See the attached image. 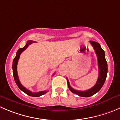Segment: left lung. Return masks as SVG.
Segmentation results:
<instances>
[{"label": "left lung", "mask_w": 120, "mask_h": 120, "mask_svg": "<svg viewBox=\"0 0 120 120\" xmlns=\"http://www.w3.org/2000/svg\"><path fill=\"white\" fill-rule=\"evenodd\" d=\"M90 42L91 43V45L93 46L94 49L95 50L98 58L99 75L95 85L93 87L86 90V91H77V90L73 89L70 86L69 81H68V78H67L68 86L69 90L72 93L75 94L80 97H89L92 96L101 90L105 81L107 72H108V67H107V62L106 61L105 58L104 51L101 48L100 44H98V42H94V41H90Z\"/></svg>", "instance_id": "1"}]
</instances>
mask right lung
Masks as SVG:
<instances>
[{"label":"right lung","instance_id":"add662e5","mask_svg":"<svg viewBox=\"0 0 120 120\" xmlns=\"http://www.w3.org/2000/svg\"><path fill=\"white\" fill-rule=\"evenodd\" d=\"M33 42H35V41H28L27 42L26 44L24 46L23 48H21L19 49L18 51L16 52V55L15 58H14L13 61V65H12V69H13V77H14L15 81L16 84L18 85V87L19 88L21 91H22L23 92H25V94H26L27 95H29V96L32 97H38L41 96V95H44L45 94H46L48 92V91H40L38 92H31L29 90H27L25 87H24L21 84V83L20 82V81L19 79V77H18V72H17V65H18V60H19V58H20V55L21 54L22 52L23 51H25L30 44H32ZM54 75V74H53Z\"/></svg>","mask_w":120,"mask_h":120}]
</instances>
